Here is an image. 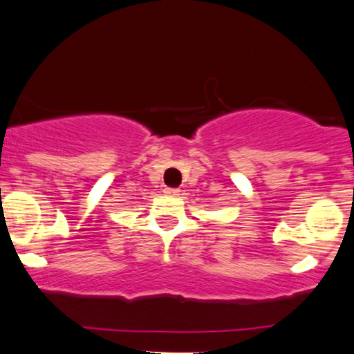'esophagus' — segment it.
<instances>
[{"label": "esophagus", "instance_id": "obj_1", "mask_svg": "<svg viewBox=\"0 0 354 354\" xmlns=\"http://www.w3.org/2000/svg\"><path fill=\"white\" fill-rule=\"evenodd\" d=\"M165 194H168V196H171V197H176V196H180V189H173V187H167V189H165Z\"/></svg>", "mask_w": 354, "mask_h": 354}]
</instances>
